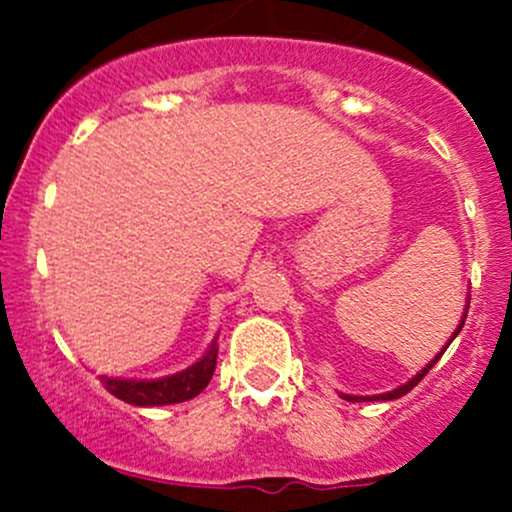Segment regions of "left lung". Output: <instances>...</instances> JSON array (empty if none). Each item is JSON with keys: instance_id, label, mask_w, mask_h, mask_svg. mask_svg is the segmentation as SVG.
Returning a JSON list of instances; mask_svg holds the SVG:
<instances>
[{"instance_id": "1", "label": "left lung", "mask_w": 512, "mask_h": 512, "mask_svg": "<svg viewBox=\"0 0 512 512\" xmlns=\"http://www.w3.org/2000/svg\"><path fill=\"white\" fill-rule=\"evenodd\" d=\"M468 299H471V297H468ZM466 317H468V302H466V309H463V317H461V322H458V327H456V329H453V334H451V339H448V342H446V347H443V349H441V352H438L436 356H433V359H431V361H428V364H426V366H423V369H421V371H418V374H416V376H411V379H409V381H406V384H401V386H396V389L386 391V394H376V396H352V394H339V396H342V399H344V401H394V399H401V396H404V394H409V391H411V389H414V386L418 384V381H421V379H423V376H426V374H428V369H431V366H433V364H436V361H438V359H441V354H443V352H446V349H448V344H451V342H453V339H456V337H458V332H461V329H463V324H466Z\"/></svg>"}]
</instances>
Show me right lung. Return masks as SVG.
I'll use <instances>...</instances> for the list:
<instances>
[{"mask_svg":"<svg viewBox=\"0 0 512 512\" xmlns=\"http://www.w3.org/2000/svg\"><path fill=\"white\" fill-rule=\"evenodd\" d=\"M215 364H218V337L188 369L175 374L160 376V379H116V376H101L108 394L126 401L131 406H168L190 401L198 396L213 379Z\"/></svg>","mask_w":512,"mask_h":512,"instance_id":"add662e5","label":"right lung"}]
</instances>
